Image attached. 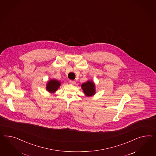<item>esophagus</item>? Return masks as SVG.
I'll return each instance as SVG.
<instances>
[{
    "label": "esophagus",
    "instance_id": "1",
    "mask_svg": "<svg viewBox=\"0 0 156 156\" xmlns=\"http://www.w3.org/2000/svg\"><path fill=\"white\" fill-rule=\"evenodd\" d=\"M69 83H70V84H76V82H75L74 80H69Z\"/></svg>",
    "mask_w": 156,
    "mask_h": 156
}]
</instances>
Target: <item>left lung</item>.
<instances>
[{
    "mask_svg": "<svg viewBox=\"0 0 156 156\" xmlns=\"http://www.w3.org/2000/svg\"><path fill=\"white\" fill-rule=\"evenodd\" d=\"M82 88L87 96L93 95L95 91V84L92 81H88L82 84Z\"/></svg>",
    "mask_w": 156,
    "mask_h": 156,
    "instance_id": "1",
    "label": "left lung"
}]
</instances>
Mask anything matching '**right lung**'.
<instances>
[{
	"mask_svg": "<svg viewBox=\"0 0 156 156\" xmlns=\"http://www.w3.org/2000/svg\"><path fill=\"white\" fill-rule=\"evenodd\" d=\"M60 84H61L60 82H59L58 80H51L47 84L46 89L49 92H55V91H56L59 87Z\"/></svg>",
	"mask_w": 156,
	"mask_h": 156,
	"instance_id": "right-lung-1",
	"label": "right lung"
}]
</instances>
